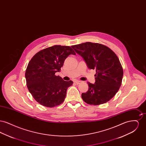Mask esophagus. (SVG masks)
I'll return each instance as SVG.
<instances>
[{"label":"esophagus","instance_id":"obj_1","mask_svg":"<svg viewBox=\"0 0 146 146\" xmlns=\"http://www.w3.org/2000/svg\"><path fill=\"white\" fill-rule=\"evenodd\" d=\"M75 83L78 85V84H80L82 83V82H81V81H79V80H76V81L75 82Z\"/></svg>","mask_w":146,"mask_h":146}]
</instances>
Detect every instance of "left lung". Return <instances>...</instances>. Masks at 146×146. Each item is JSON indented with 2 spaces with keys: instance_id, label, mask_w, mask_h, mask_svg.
I'll return each instance as SVG.
<instances>
[{
  "instance_id": "1",
  "label": "left lung",
  "mask_w": 146,
  "mask_h": 146,
  "mask_svg": "<svg viewBox=\"0 0 146 146\" xmlns=\"http://www.w3.org/2000/svg\"><path fill=\"white\" fill-rule=\"evenodd\" d=\"M81 56L89 68L95 69V83H88L89 89L82 94L84 101L91 105L104 104L114 97L121 86L123 69L118 56L101 44L86 42L71 46Z\"/></svg>"
}]
</instances>
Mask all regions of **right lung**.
I'll use <instances>...</instances> for the list:
<instances>
[{"mask_svg":"<svg viewBox=\"0 0 146 146\" xmlns=\"http://www.w3.org/2000/svg\"><path fill=\"white\" fill-rule=\"evenodd\" d=\"M74 51L68 46L54 45L35 54L28 63L25 72L27 86L35 100L47 107L63 103L72 80L64 81L55 75L60 72L65 59Z\"/></svg>","mask_w":146,"mask_h":146,"instance_id":"right-lung-1","label":"right lung"}]
</instances>
